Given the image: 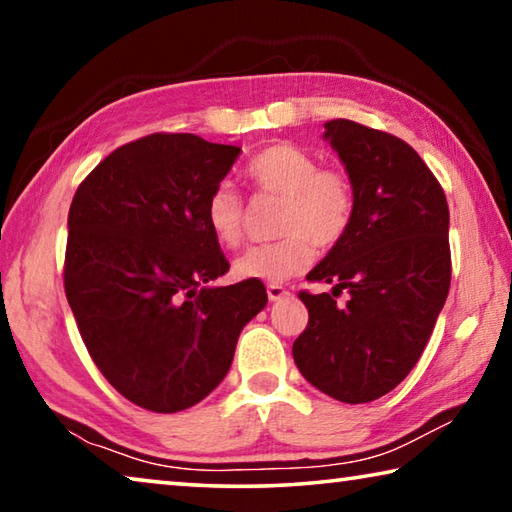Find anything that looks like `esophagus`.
<instances>
[{"label":"esophagus","instance_id":"1","mask_svg":"<svg viewBox=\"0 0 512 512\" xmlns=\"http://www.w3.org/2000/svg\"><path fill=\"white\" fill-rule=\"evenodd\" d=\"M266 293H268V300H271V302H277V300H282V298L289 296V291L284 289V287H280V284H268Z\"/></svg>","mask_w":512,"mask_h":512}]
</instances>
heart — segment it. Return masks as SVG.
<instances>
[{
	"instance_id": "obj_1",
	"label": "heart",
	"mask_w": 512,
	"mask_h": 512,
	"mask_svg": "<svg viewBox=\"0 0 512 512\" xmlns=\"http://www.w3.org/2000/svg\"><path fill=\"white\" fill-rule=\"evenodd\" d=\"M246 176L257 192L284 196L280 232L287 237L273 244L248 248L235 259L241 280L284 282L314 262L318 246H334L350 228L354 189L339 169L318 167L316 158L293 144H273L248 162ZM205 221L216 241L228 248L244 237V201L235 185L223 180L205 203Z\"/></svg>"
}]
</instances>
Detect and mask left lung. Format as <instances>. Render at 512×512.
Wrapping results in <instances>:
<instances>
[{
  "instance_id": "1",
  "label": "left lung",
  "mask_w": 512,
  "mask_h": 512,
  "mask_svg": "<svg viewBox=\"0 0 512 512\" xmlns=\"http://www.w3.org/2000/svg\"><path fill=\"white\" fill-rule=\"evenodd\" d=\"M323 137L348 171L354 214L307 280L350 298L339 307L329 293H300L309 323L293 361L318 391L363 404L409 375L445 305L449 210L443 187L400 137L350 119L325 121Z\"/></svg>"
}]
</instances>
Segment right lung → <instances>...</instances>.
<instances>
[{
    "label": "right lung",
    "mask_w": 512,
    "mask_h": 512,
    "mask_svg": "<svg viewBox=\"0 0 512 512\" xmlns=\"http://www.w3.org/2000/svg\"><path fill=\"white\" fill-rule=\"evenodd\" d=\"M239 153L192 133L142 137L99 162L69 207L67 302L103 377L142 409L210 395L268 302L262 282L212 284L230 264L205 203Z\"/></svg>",
    "instance_id": "1"
}]
</instances>
